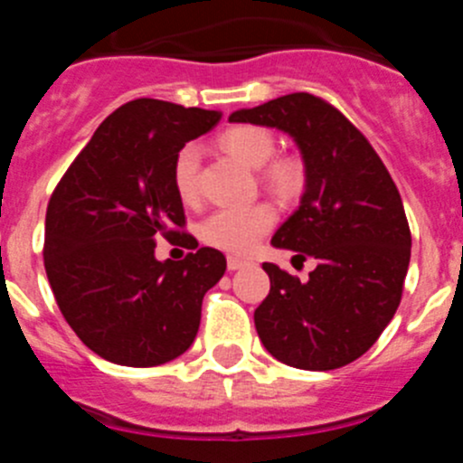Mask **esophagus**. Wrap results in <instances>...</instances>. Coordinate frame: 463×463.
<instances>
[{"instance_id":"34e87169","label":"esophagus","mask_w":463,"mask_h":463,"mask_svg":"<svg viewBox=\"0 0 463 463\" xmlns=\"http://www.w3.org/2000/svg\"><path fill=\"white\" fill-rule=\"evenodd\" d=\"M248 264H250V260H243V257H236V255H229L227 257L229 271H239V269L248 267Z\"/></svg>"}]
</instances>
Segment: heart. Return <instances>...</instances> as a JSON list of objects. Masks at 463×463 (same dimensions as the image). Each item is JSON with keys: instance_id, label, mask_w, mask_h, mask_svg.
Wrapping results in <instances>:
<instances>
[{"instance_id": "heart-1", "label": "heart", "mask_w": 463, "mask_h": 463, "mask_svg": "<svg viewBox=\"0 0 463 463\" xmlns=\"http://www.w3.org/2000/svg\"><path fill=\"white\" fill-rule=\"evenodd\" d=\"M224 153L236 157L250 169H261V178L280 196H294L304 185V165L297 157H276V138L269 129L257 125L232 127L220 137ZM196 169H199V153L194 146L178 150L174 162V187L175 194L185 203L196 199ZM276 222V208L271 203H252L243 208H218L213 211L199 227V234L213 248L227 252H248L261 236Z\"/></svg>"}]
</instances>
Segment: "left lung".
Returning <instances> with one entry per match:
<instances>
[{"mask_svg":"<svg viewBox=\"0 0 463 463\" xmlns=\"http://www.w3.org/2000/svg\"><path fill=\"white\" fill-rule=\"evenodd\" d=\"M229 120L289 134L306 169L301 203L271 243L317 267L301 282L261 264L271 289L255 310L260 341L294 369H341L378 341L401 304L411 227L399 190L366 137L320 97L285 94Z\"/></svg>","mask_w":463,"mask_h":463,"instance_id":"8db88e82","label":"left lung"}]
</instances>
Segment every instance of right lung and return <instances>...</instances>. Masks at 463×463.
Here are the masks:
<instances>
[{
  "label": "right lung",
  "instance_id": "add662e5",
  "mask_svg": "<svg viewBox=\"0 0 463 463\" xmlns=\"http://www.w3.org/2000/svg\"><path fill=\"white\" fill-rule=\"evenodd\" d=\"M220 110L134 99L110 113L57 183L46 211L43 264L55 301L76 336L106 362L159 366L181 357L202 322L203 294L227 260L199 248L159 261L155 241L185 232L174 162Z\"/></svg>",
  "mask_w": 463,
  "mask_h": 463
}]
</instances>
